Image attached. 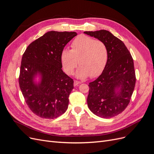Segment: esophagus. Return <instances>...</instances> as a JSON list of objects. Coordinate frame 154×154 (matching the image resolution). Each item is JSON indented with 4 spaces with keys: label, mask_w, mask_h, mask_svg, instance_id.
<instances>
[{
    "label": "esophagus",
    "mask_w": 154,
    "mask_h": 154,
    "mask_svg": "<svg viewBox=\"0 0 154 154\" xmlns=\"http://www.w3.org/2000/svg\"><path fill=\"white\" fill-rule=\"evenodd\" d=\"M81 82H80V81H77V80H74V86H76V85H79L80 84Z\"/></svg>",
    "instance_id": "esophagus-1"
}]
</instances>
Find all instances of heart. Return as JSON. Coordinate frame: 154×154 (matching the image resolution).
Masks as SVG:
<instances>
[{
	"label": "heart",
	"instance_id": "1",
	"mask_svg": "<svg viewBox=\"0 0 154 154\" xmlns=\"http://www.w3.org/2000/svg\"><path fill=\"white\" fill-rule=\"evenodd\" d=\"M108 60L105 44L87 35H80L71 44V50L65 49L61 53V62L64 71L71 75L79 63L76 72L80 78L89 76L95 78L103 71Z\"/></svg>",
	"mask_w": 154,
	"mask_h": 154
}]
</instances>
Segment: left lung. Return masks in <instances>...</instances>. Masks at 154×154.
Listing matches in <instances>:
<instances>
[{
	"mask_svg": "<svg viewBox=\"0 0 154 154\" xmlns=\"http://www.w3.org/2000/svg\"><path fill=\"white\" fill-rule=\"evenodd\" d=\"M105 44L108 60L101 75L89 83L88 107L102 118L122 112L130 103L136 85L134 60L123 42L106 30L85 31Z\"/></svg>",
	"mask_w": 154,
	"mask_h": 154,
	"instance_id": "left-lung-1",
	"label": "left lung"
}]
</instances>
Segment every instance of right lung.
I'll return each instance as SVG.
<instances>
[{"instance_id": "obj_1", "label": "right lung", "mask_w": 154, "mask_h": 154, "mask_svg": "<svg viewBox=\"0 0 154 154\" xmlns=\"http://www.w3.org/2000/svg\"><path fill=\"white\" fill-rule=\"evenodd\" d=\"M76 32L51 31L31 42L23 54L18 82L26 103L42 118L54 119L67 109L74 81L62 71L61 53ZM38 73L41 81L34 80Z\"/></svg>"}]
</instances>
